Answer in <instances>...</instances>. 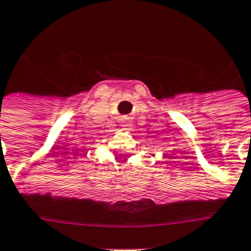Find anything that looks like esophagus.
Wrapping results in <instances>:
<instances>
[{"instance_id":"esophagus-1","label":"esophagus","mask_w":251,"mask_h":251,"mask_svg":"<svg viewBox=\"0 0 251 251\" xmlns=\"http://www.w3.org/2000/svg\"><path fill=\"white\" fill-rule=\"evenodd\" d=\"M124 129H127V130H129V125H124Z\"/></svg>"}]
</instances>
